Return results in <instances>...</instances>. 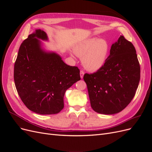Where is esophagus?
<instances>
[{"mask_svg": "<svg viewBox=\"0 0 152 152\" xmlns=\"http://www.w3.org/2000/svg\"><path fill=\"white\" fill-rule=\"evenodd\" d=\"M84 75V72L83 70H80V75L81 79H82V78H83Z\"/></svg>", "mask_w": 152, "mask_h": 152, "instance_id": "esophagus-1", "label": "esophagus"}]
</instances>
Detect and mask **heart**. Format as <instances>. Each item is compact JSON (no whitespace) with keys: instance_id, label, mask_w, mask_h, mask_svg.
Returning a JSON list of instances; mask_svg holds the SVG:
<instances>
[{"instance_id":"heart-1","label":"heart","mask_w":152,"mask_h":152,"mask_svg":"<svg viewBox=\"0 0 152 152\" xmlns=\"http://www.w3.org/2000/svg\"><path fill=\"white\" fill-rule=\"evenodd\" d=\"M74 52L82 58V65L87 70L96 71L104 65L107 60L109 45L104 39L93 37L77 44Z\"/></svg>"}]
</instances>
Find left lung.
<instances>
[{
  "label": "left lung",
  "instance_id": "1",
  "mask_svg": "<svg viewBox=\"0 0 152 152\" xmlns=\"http://www.w3.org/2000/svg\"><path fill=\"white\" fill-rule=\"evenodd\" d=\"M91 106L96 112H121L135 96L140 80V65L133 44L123 35L112 44L104 65L85 73Z\"/></svg>",
  "mask_w": 152,
  "mask_h": 152
}]
</instances>
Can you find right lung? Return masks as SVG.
I'll list each match as a JSON object with an SVG mask.
<instances>
[{"instance_id": "obj_1", "label": "right lung", "mask_w": 152, "mask_h": 152, "mask_svg": "<svg viewBox=\"0 0 152 152\" xmlns=\"http://www.w3.org/2000/svg\"><path fill=\"white\" fill-rule=\"evenodd\" d=\"M38 39L48 40L45 32L36 30L21 43L14 80L21 101L30 110L41 115L56 114L64 107L65 91L80 80V70L67 65L56 53L44 51Z\"/></svg>"}]
</instances>
